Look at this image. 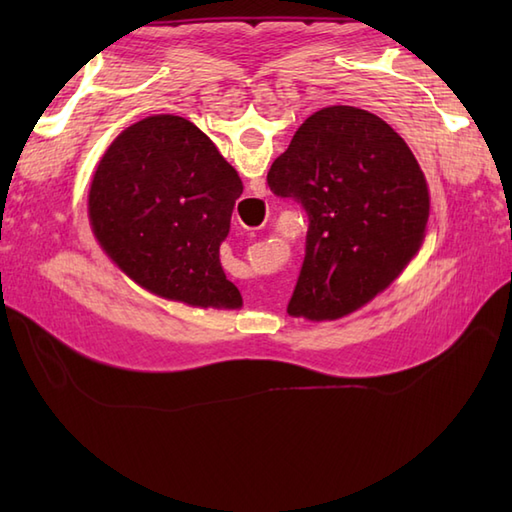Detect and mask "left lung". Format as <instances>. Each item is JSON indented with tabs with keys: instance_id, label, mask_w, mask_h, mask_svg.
I'll use <instances>...</instances> for the list:
<instances>
[{
	"instance_id": "obj_1",
	"label": "left lung",
	"mask_w": 512,
	"mask_h": 512,
	"mask_svg": "<svg viewBox=\"0 0 512 512\" xmlns=\"http://www.w3.org/2000/svg\"><path fill=\"white\" fill-rule=\"evenodd\" d=\"M308 215L288 314L332 321L358 310L418 253L429 220L422 171L383 118L350 105L314 112L268 171Z\"/></svg>"
}]
</instances>
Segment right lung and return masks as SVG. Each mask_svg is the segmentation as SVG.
Here are the masks:
<instances>
[{"label": "right lung", "instance_id": "1", "mask_svg": "<svg viewBox=\"0 0 512 512\" xmlns=\"http://www.w3.org/2000/svg\"><path fill=\"white\" fill-rule=\"evenodd\" d=\"M242 180L211 138L182 116L127 127L96 167L90 222L112 262L158 297L239 308L220 264Z\"/></svg>", "mask_w": 512, "mask_h": 512}]
</instances>
